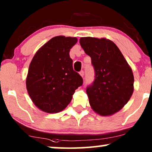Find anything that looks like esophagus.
<instances>
[{"instance_id":"34e87169","label":"esophagus","mask_w":152,"mask_h":152,"mask_svg":"<svg viewBox=\"0 0 152 152\" xmlns=\"http://www.w3.org/2000/svg\"><path fill=\"white\" fill-rule=\"evenodd\" d=\"M80 75L82 77H83L84 75V70H81V71L80 72Z\"/></svg>"}]
</instances>
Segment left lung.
<instances>
[{"instance_id":"obj_1","label":"left lung","mask_w":152,"mask_h":152,"mask_svg":"<svg viewBox=\"0 0 152 152\" xmlns=\"http://www.w3.org/2000/svg\"><path fill=\"white\" fill-rule=\"evenodd\" d=\"M81 47L91 58L95 79L86 88L91 107L101 116L116 113L129 102L134 77L121 51L105 38L81 37Z\"/></svg>"}]
</instances>
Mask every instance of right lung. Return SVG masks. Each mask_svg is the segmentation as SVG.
Returning a JSON list of instances; mask_svg holds the SVG:
<instances>
[{
	"mask_svg": "<svg viewBox=\"0 0 152 152\" xmlns=\"http://www.w3.org/2000/svg\"><path fill=\"white\" fill-rule=\"evenodd\" d=\"M77 37L56 36L39 49L27 75L26 88L37 107L47 113L62 111L71 101L75 91L83 84L72 68L70 50Z\"/></svg>",
	"mask_w": 152,
	"mask_h": 152,
	"instance_id": "add662e5",
	"label": "right lung"
}]
</instances>
